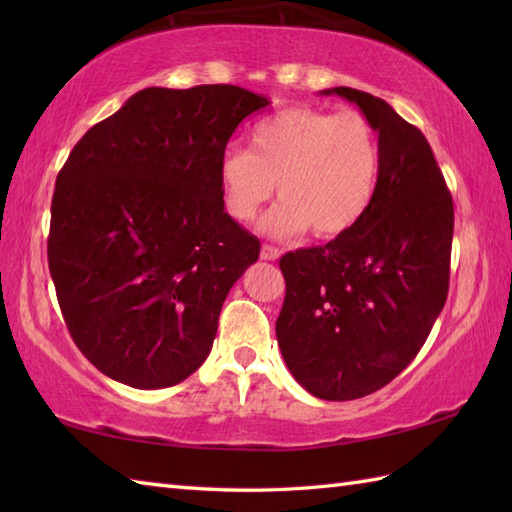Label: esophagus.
<instances>
[{"label":"esophagus","mask_w":512,"mask_h":512,"mask_svg":"<svg viewBox=\"0 0 512 512\" xmlns=\"http://www.w3.org/2000/svg\"><path fill=\"white\" fill-rule=\"evenodd\" d=\"M259 255H262L264 262H275V259L279 257V250H277L275 246L264 244V246H262V253H259Z\"/></svg>","instance_id":"1"}]
</instances>
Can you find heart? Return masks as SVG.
I'll use <instances>...</instances> for the list:
<instances>
[{
  "label": "heart",
  "instance_id": "obj_1",
  "mask_svg": "<svg viewBox=\"0 0 512 512\" xmlns=\"http://www.w3.org/2000/svg\"><path fill=\"white\" fill-rule=\"evenodd\" d=\"M222 204L237 222H250L277 193L262 220L273 237H339L372 204L380 178L374 125L358 112L288 107L257 123L248 151L228 149L217 169Z\"/></svg>",
  "mask_w": 512,
  "mask_h": 512
}]
</instances>
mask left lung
Here are the masks:
<instances>
[{
  "instance_id": "left-lung-1",
  "label": "left lung",
  "mask_w": 512,
  "mask_h": 512,
  "mask_svg": "<svg viewBox=\"0 0 512 512\" xmlns=\"http://www.w3.org/2000/svg\"><path fill=\"white\" fill-rule=\"evenodd\" d=\"M378 132L372 204L325 246L279 259L286 299L277 343L312 396L354 400L391 383L436 323L449 292L453 200L418 127L354 88H332Z\"/></svg>"
}]
</instances>
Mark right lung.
Segmentation results:
<instances>
[{
  "label": "right lung",
  "instance_id": "obj_1",
  "mask_svg": "<svg viewBox=\"0 0 512 512\" xmlns=\"http://www.w3.org/2000/svg\"><path fill=\"white\" fill-rule=\"evenodd\" d=\"M268 99L237 85L147 88L96 123L57 176L48 266L63 321L118 383H182L259 239L224 211L228 138Z\"/></svg>",
  "mask_w": 512,
  "mask_h": 512
}]
</instances>
